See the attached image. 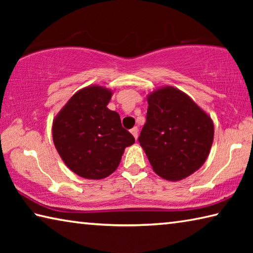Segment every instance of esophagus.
Segmentation results:
<instances>
[{
    "mask_svg": "<svg viewBox=\"0 0 253 253\" xmlns=\"http://www.w3.org/2000/svg\"><path fill=\"white\" fill-rule=\"evenodd\" d=\"M130 132L132 134V136L135 137V139H137V137H138V128H137V127L131 128V129H130Z\"/></svg>",
    "mask_w": 253,
    "mask_h": 253,
    "instance_id": "1",
    "label": "esophagus"
}]
</instances>
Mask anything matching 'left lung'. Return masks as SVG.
Returning a JSON list of instances; mask_svg holds the SVG:
<instances>
[{"label": "left lung", "instance_id": "left-lung-1", "mask_svg": "<svg viewBox=\"0 0 253 253\" xmlns=\"http://www.w3.org/2000/svg\"><path fill=\"white\" fill-rule=\"evenodd\" d=\"M146 123L138 142L154 172L179 181L204 164L213 143L211 117L185 92L172 85L147 96Z\"/></svg>", "mask_w": 253, "mask_h": 253}]
</instances>
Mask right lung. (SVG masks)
Masks as SVG:
<instances>
[{
    "mask_svg": "<svg viewBox=\"0 0 253 253\" xmlns=\"http://www.w3.org/2000/svg\"><path fill=\"white\" fill-rule=\"evenodd\" d=\"M111 96L108 88L88 85L77 91L53 119L52 138L60 157L84 178L109 176L125 148L135 143L118 113L107 108Z\"/></svg>",
    "mask_w": 253,
    "mask_h": 253,
    "instance_id": "add662e5",
    "label": "right lung"
}]
</instances>
